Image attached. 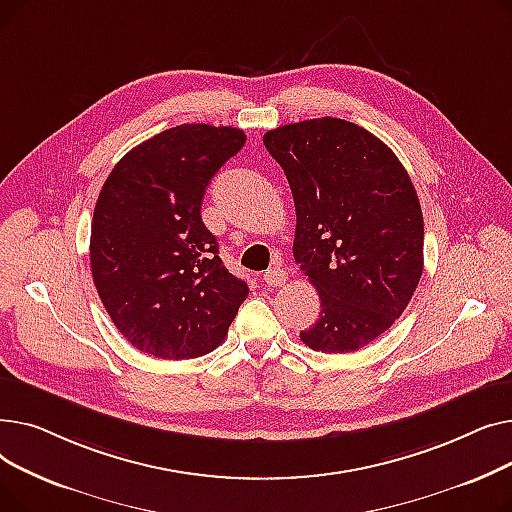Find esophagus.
I'll return each mask as SVG.
<instances>
[{
    "instance_id": "34e87169",
    "label": "esophagus",
    "mask_w": 512,
    "mask_h": 512,
    "mask_svg": "<svg viewBox=\"0 0 512 512\" xmlns=\"http://www.w3.org/2000/svg\"><path fill=\"white\" fill-rule=\"evenodd\" d=\"M286 272L282 270V267H272V270H267L265 274H263V282L267 284V286H282L284 282H286Z\"/></svg>"
}]
</instances>
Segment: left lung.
Listing matches in <instances>:
<instances>
[{"mask_svg": "<svg viewBox=\"0 0 512 512\" xmlns=\"http://www.w3.org/2000/svg\"><path fill=\"white\" fill-rule=\"evenodd\" d=\"M297 209L294 259L321 311L301 340L321 353H355L407 309L423 274V213L394 151L340 118L263 134Z\"/></svg>", "mask_w": 512, "mask_h": 512, "instance_id": "obj_1", "label": "left lung"}]
</instances>
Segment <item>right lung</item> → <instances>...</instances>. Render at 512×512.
<instances>
[{
  "label": "right lung",
  "instance_id": "right-lung-1",
  "mask_svg": "<svg viewBox=\"0 0 512 512\" xmlns=\"http://www.w3.org/2000/svg\"><path fill=\"white\" fill-rule=\"evenodd\" d=\"M247 137L180 124L128 151L107 176L91 224V272L120 334L157 359L218 348L247 299L201 220L205 188Z\"/></svg>",
  "mask_w": 512,
  "mask_h": 512
}]
</instances>
